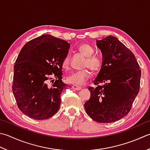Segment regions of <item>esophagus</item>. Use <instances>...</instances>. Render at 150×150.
Returning a JSON list of instances; mask_svg holds the SVG:
<instances>
[{"mask_svg":"<svg viewBox=\"0 0 150 150\" xmlns=\"http://www.w3.org/2000/svg\"><path fill=\"white\" fill-rule=\"evenodd\" d=\"M72 88L75 90H81L82 89V87L78 86H77V85H73Z\"/></svg>","mask_w":150,"mask_h":150,"instance_id":"1","label":"esophagus"}]
</instances>
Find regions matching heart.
<instances>
[{"instance_id": "b5f03b06", "label": "heart", "mask_w": 150, "mask_h": 150, "mask_svg": "<svg viewBox=\"0 0 150 150\" xmlns=\"http://www.w3.org/2000/svg\"><path fill=\"white\" fill-rule=\"evenodd\" d=\"M78 51L80 53L86 58L84 67H89L93 72L98 73L100 71L102 67V61L99 57L93 55L94 51L90 45L83 43L78 47ZM70 64V58L67 55L62 61V67L64 69H68ZM91 77V73L88 69H84L81 71H75L67 76V81L69 83L77 86H82L85 83L88 79Z\"/></svg>"}]
</instances>
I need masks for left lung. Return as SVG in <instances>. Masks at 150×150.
<instances>
[{
    "instance_id": "left-lung-1",
    "label": "left lung",
    "mask_w": 150,
    "mask_h": 150,
    "mask_svg": "<svg viewBox=\"0 0 150 150\" xmlns=\"http://www.w3.org/2000/svg\"><path fill=\"white\" fill-rule=\"evenodd\" d=\"M102 54V67L89 87L84 103L86 113L99 123H112L130 112L140 90L141 71L134 54L118 39L108 36L96 41ZM103 83L101 86L99 83Z\"/></svg>"
}]
</instances>
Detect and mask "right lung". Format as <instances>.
<instances>
[{
  "instance_id": "right-lung-1",
  "label": "right lung",
  "mask_w": 150,
  "mask_h": 150,
  "mask_svg": "<svg viewBox=\"0 0 150 150\" xmlns=\"http://www.w3.org/2000/svg\"><path fill=\"white\" fill-rule=\"evenodd\" d=\"M69 47L65 40L44 34L29 41L21 50L13 67L12 91L25 115L46 120L59 110L60 95L67 87L62 81V61ZM52 76L57 80L51 84Z\"/></svg>"
}]
</instances>
